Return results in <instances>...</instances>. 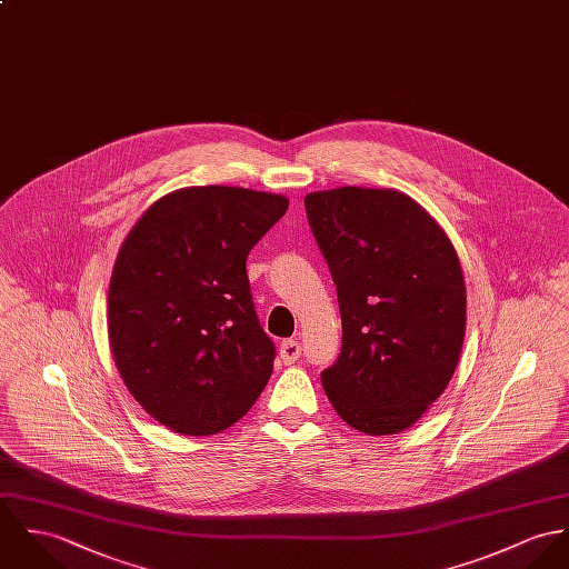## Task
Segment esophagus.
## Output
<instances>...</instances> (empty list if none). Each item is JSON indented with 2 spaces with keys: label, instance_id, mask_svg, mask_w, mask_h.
<instances>
[{
  "label": "esophagus",
  "instance_id": "obj_1",
  "mask_svg": "<svg viewBox=\"0 0 569 569\" xmlns=\"http://www.w3.org/2000/svg\"><path fill=\"white\" fill-rule=\"evenodd\" d=\"M300 355H302V346L300 341L296 339H284L280 343V359L284 365H293L296 361H300Z\"/></svg>",
  "mask_w": 569,
  "mask_h": 569
}]
</instances>
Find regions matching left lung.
<instances>
[{"instance_id": "obj_1", "label": "left lung", "mask_w": 569, "mask_h": 569, "mask_svg": "<svg viewBox=\"0 0 569 569\" xmlns=\"http://www.w3.org/2000/svg\"><path fill=\"white\" fill-rule=\"evenodd\" d=\"M305 207L343 326L341 355L321 371L323 391L355 430L398 435L446 391L461 359L467 298L457 250L393 189L317 191Z\"/></svg>"}]
</instances>
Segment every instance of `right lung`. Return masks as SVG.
<instances>
[{
  "mask_svg": "<svg viewBox=\"0 0 569 569\" xmlns=\"http://www.w3.org/2000/svg\"><path fill=\"white\" fill-rule=\"evenodd\" d=\"M289 200L187 187L128 232L108 289V341L134 400L173 432L207 437L252 409L276 348L260 328L246 260Z\"/></svg>",
  "mask_w": 569,
  "mask_h": 569,
  "instance_id": "right-lung-1",
  "label": "right lung"
}]
</instances>
